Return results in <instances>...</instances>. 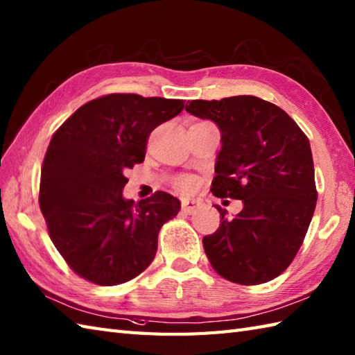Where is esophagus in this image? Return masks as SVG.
<instances>
[{
	"mask_svg": "<svg viewBox=\"0 0 355 355\" xmlns=\"http://www.w3.org/2000/svg\"><path fill=\"white\" fill-rule=\"evenodd\" d=\"M200 206H201V202L198 200H189V198L182 200V209L186 214H193L195 210L200 209Z\"/></svg>",
	"mask_w": 355,
	"mask_h": 355,
	"instance_id": "esophagus-1",
	"label": "esophagus"
}]
</instances>
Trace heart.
<instances>
[{
    "mask_svg": "<svg viewBox=\"0 0 355 355\" xmlns=\"http://www.w3.org/2000/svg\"><path fill=\"white\" fill-rule=\"evenodd\" d=\"M175 187L182 192H193L195 187H197V180L191 175H182L175 180Z\"/></svg>",
    "mask_w": 355,
    "mask_h": 355,
    "instance_id": "b5f03b06",
    "label": "heart"
}]
</instances>
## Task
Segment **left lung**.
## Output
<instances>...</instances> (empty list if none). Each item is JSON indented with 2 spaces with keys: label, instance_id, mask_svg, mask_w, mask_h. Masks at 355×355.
<instances>
[{
  "label": "left lung",
  "instance_id": "1",
  "mask_svg": "<svg viewBox=\"0 0 355 355\" xmlns=\"http://www.w3.org/2000/svg\"><path fill=\"white\" fill-rule=\"evenodd\" d=\"M186 111L221 131L210 191L244 202L235 218L215 206L221 224L202 238L210 266L230 282H268L290 266L314 214L310 140L282 108L256 96L192 101Z\"/></svg>",
  "mask_w": 355,
  "mask_h": 355
}]
</instances>
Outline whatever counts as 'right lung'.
I'll return each mask as SVG.
<instances>
[{"instance_id":"right-lung-1","label":"right lung","mask_w":355,"mask_h":355,"mask_svg":"<svg viewBox=\"0 0 355 355\" xmlns=\"http://www.w3.org/2000/svg\"><path fill=\"white\" fill-rule=\"evenodd\" d=\"M183 108L180 99L107 94L82 105L53 134L40 207L53 244L80 277L119 285L153 262L158 232L177 216L180 201L162 191L125 200V172L145 160L149 134Z\"/></svg>"}]
</instances>
